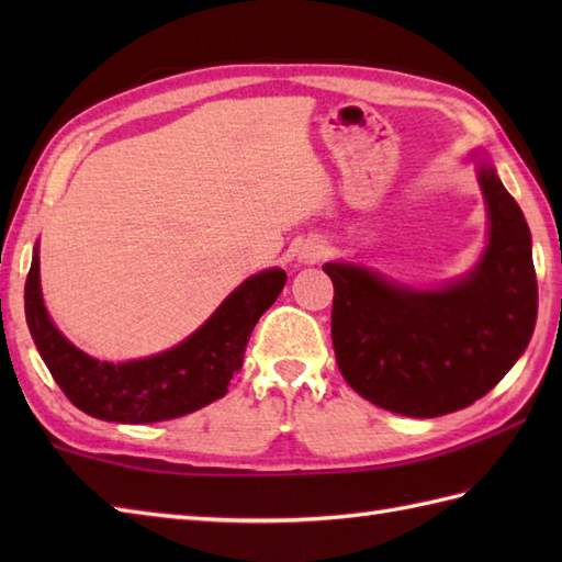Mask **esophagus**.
Instances as JSON below:
<instances>
[{"label":"esophagus","mask_w":562,"mask_h":562,"mask_svg":"<svg viewBox=\"0 0 562 562\" xmlns=\"http://www.w3.org/2000/svg\"><path fill=\"white\" fill-rule=\"evenodd\" d=\"M326 254V246L324 244H306L304 248H302V254H300V258L304 260V262H316L321 256Z\"/></svg>","instance_id":"obj_1"}]
</instances>
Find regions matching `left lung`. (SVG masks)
<instances>
[{
    "mask_svg": "<svg viewBox=\"0 0 562 562\" xmlns=\"http://www.w3.org/2000/svg\"><path fill=\"white\" fill-rule=\"evenodd\" d=\"M487 246L465 278L415 290L352 262H326L330 336L345 381L379 408L437 417L483 398L527 350L539 288L529 224L495 169L479 166Z\"/></svg>",
    "mask_w": 562,
    "mask_h": 562,
    "instance_id": "8db88e82",
    "label": "left lung"
}]
</instances>
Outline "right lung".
<instances>
[{
  "mask_svg": "<svg viewBox=\"0 0 562 562\" xmlns=\"http://www.w3.org/2000/svg\"><path fill=\"white\" fill-rule=\"evenodd\" d=\"M284 282L288 274L280 268L254 274L181 345L121 364L89 357L55 328L43 304L38 248L33 250L23 302L35 348L65 396L99 420L139 425L171 420L222 398L244 364L250 333Z\"/></svg>",
  "mask_w": 562,
  "mask_h": 562,
  "instance_id": "1",
  "label": "right lung"
}]
</instances>
